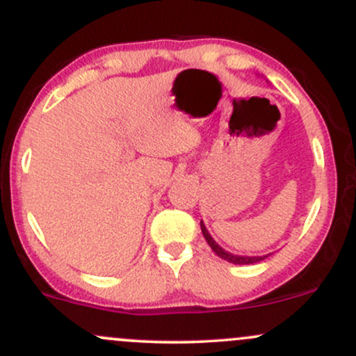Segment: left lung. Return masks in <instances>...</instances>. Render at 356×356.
I'll return each instance as SVG.
<instances>
[{
  "label": "left lung",
  "mask_w": 356,
  "mask_h": 356,
  "mask_svg": "<svg viewBox=\"0 0 356 356\" xmlns=\"http://www.w3.org/2000/svg\"><path fill=\"white\" fill-rule=\"evenodd\" d=\"M201 229H202L204 238H206L207 244H209L212 251H214L219 257H222V259L229 261V263H234V264H252V263H257V261L266 259V257H268V256H234V254H231V252H226L222 248H219L218 244L214 243V239L211 238L209 232H207L206 226H204L202 222H201Z\"/></svg>",
  "instance_id": "obj_1"
}]
</instances>
